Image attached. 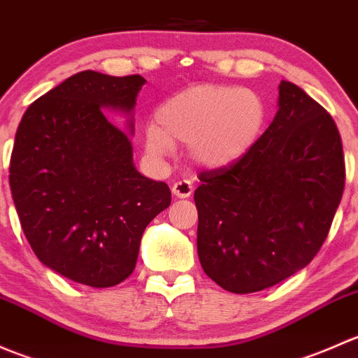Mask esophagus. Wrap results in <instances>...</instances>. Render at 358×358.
I'll return each instance as SVG.
<instances>
[{"label": "esophagus", "mask_w": 358, "mask_h": 358, "mask_svg": "<svg viewBox=\"0 0 358 358\" xmlns=\"http://www.w3.org/2000/svg\"><path fill=\"white\" fill-rule=\"evenodd\" d=\"M171 190L176 197H190L194 192V185L190 180H180V182L173 183Z\"/></svg>", "instance_id": "obj_1"}]
</instances>
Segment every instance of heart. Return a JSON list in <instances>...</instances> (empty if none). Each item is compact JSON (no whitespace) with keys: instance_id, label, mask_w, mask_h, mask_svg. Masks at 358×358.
<instances>
[{"instance_id":"b5f03b06","label":"heart","mask_w":358,"mask_h":358,"mask_svg":"<svg viewBox=\"0 0 358 358\" xmlns=\"http://www.w3.org/2000/svg\"><path fill=\"white\" fill-rule=\"evenodd\" d=\"M266 121V103L249 88L202 85L166 100L147 128V149L162 157L173 142H187L189 156L202 168H223L256 143Z\"/></svg>"}]
</instances>
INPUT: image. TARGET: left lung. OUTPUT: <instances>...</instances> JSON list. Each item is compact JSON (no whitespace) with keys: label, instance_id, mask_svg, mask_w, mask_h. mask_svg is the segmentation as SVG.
Returning <instances> with one entry per match:
<instances>
[{"label":"left lung","instance_id":"left-lung-1","mask_svg":"<svg viewBox=\"0 0 358 358\" xmlns=\"http://www.w3.org/2000/svg\"><path fill=\"white\" fill-rule=\"evenodd\" d=\"M197 255L220 287L248 294L305 268L320 251L345 189L334 119L289 81L255 145L199 175Z\"/></svg>","mask_w":358,"mask_h":358}]
</instances>
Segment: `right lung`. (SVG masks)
Listing matches in <instances>:
<instances>
[{
  "label": "right lung",
  "instance_id": "obj_1",
  "mask_svg": "<svg viewBox=\"0 0 358 358\" xmlns=\"http://www.w3.org/2000/svg\"><path fill=\"white\" fill-rule=\"evenodd\" d=\"M138 74L71 76L25 110L10 159V189L39 262L92 287L131 275L143 230L171 204V190L136 171L131 138L103 109L129 115Z\"/></svg>",
  "mask_w": 358,
  "mask_h": 358
}]
</instances>
